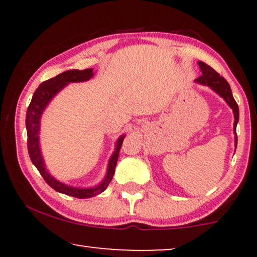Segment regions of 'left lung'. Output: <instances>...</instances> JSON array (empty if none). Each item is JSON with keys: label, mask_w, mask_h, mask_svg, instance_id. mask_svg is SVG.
I'll use <instances>...</instances> for the list:
<instances>
[{"label": "left lung", "mask_w": 257, "mask_h": 257, "mask_svg": "<svg viewBox=\"0 0 257 257\" xmlns=\"http://www.w3.org/2000/svg\"><path fill=\"white\" fill-rule=\"evenodd\" d=\"M200 66V70L202 71V76H200L196 82L199 84H202V85L209 86L210 89L215 91V92L223 98L226 100V103L229 105L233 110L234 113V135H235V146L237 145V136H236V125L238 121V106L235 101L233 93H231V89L229 84L226 79L223 78L222 76H220L215 70L210 68L209 65H207L206 63L203 62H198Z\"/></svg>", "instance_id": "1"}]
</instances>
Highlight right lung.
<instances>
[{
    "mask_svg": "<svg viewBox=\"0 0 257 257\" xmlns=\"http://www.w3.org/2000/svg\"><path fill=\"white\" fill-rule=\"evenodd\" d=\"M93 77V69H85V70H68L59 73L54 78L45 80L37 87L36 91L34 92L33 99H31L29 106L27 110L26 117V127L28 135V152H29L30 159L33 164L40 172L45 182L54 188L55 191L63 194L73 196V198L85 199L92 198V196L100 194L107 188L108 184L112 180V177L114 174L115 165H117L119 151L122 145V140L125 138V135L120 136L115 143L114 152L110 158L107 166V173L105 175V179L100 182L99 185L92 188H78L63 184V182L56 180L52 175L49 173L47 168H45L43 157H42L41 147H40V124L41 117L45 107L50 103V100L61 91L63 87L68 85L69 83L76 82H85Z\"/></svg>",
    "mask_w": 257,
    "mask_h": 257,
    "instance_id": "1",
    "label": "right lung"
}]
</instances>
